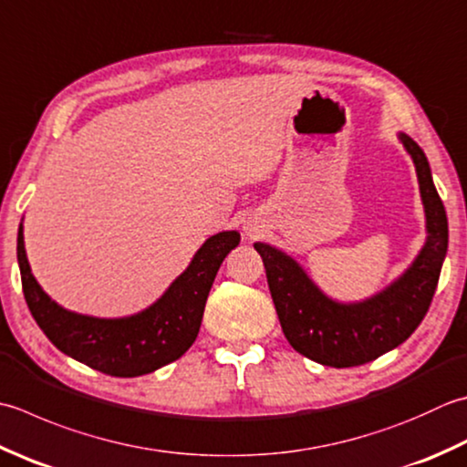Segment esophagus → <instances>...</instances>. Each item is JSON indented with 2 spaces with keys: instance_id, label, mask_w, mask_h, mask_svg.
I'll use <instances>...</instances> for the list:
<instances>
[{
  "instance_id": "1",
  "label": "esophagus",
  "mask_w": 467,
  "mask_h": 467,
  "mask_svg": "<svg viewBox=\"0 0 467 467\" xmlns=\"http://www.w3.org/2000/svg\"><path fill=\"white\" fill-rule=\"evenodd\" d=\"M243 231L246 234V239H257V236L263 233V226L257 221H246Z\"/></svg>"
}]
</instances>
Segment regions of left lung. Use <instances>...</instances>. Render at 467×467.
Returning <instances> with one entry per match:
<instances>
[{"mask_svg":"<svg viewBox=\"0 0 467 467\" xmlns=\"http://www.w3.org/2000/svg\"><path fill=\"white\" fill-rule=\"evenodd\" d=\"M399 140L415 163L427 239L403 275L362 301L332 299L285 251L254 243L287 342L306 358L334 368L360 367L397 348L421 324L447 254V216L423 150L409 135Z\"/></svg>","mask_w":467,"mask_h":467,"instance_id":"left-lung-1","label":"left lung"}]
</instances>
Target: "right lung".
Segmentation results:
<instances>
[{
    "mask_svg": "<svg viewBox=\"0 0 467 467\" xmlns=\"http://www.w3.org/2000/svg\"><path fill=\"white\" fill-rule=\"evenodd\" d=\"M239 243L236 231L213 234L158 301L125 317H95L58 306L32 275L22 224L17 228V265L26 304L46 337L90 368L131 379L178 360L194 344L216 273Z\"/></svg>",
    "mask_w": 467,
    "mask_h": 467,
    "instance_id": "add662e5",
    "label": "right lung"
}]
</instances>
